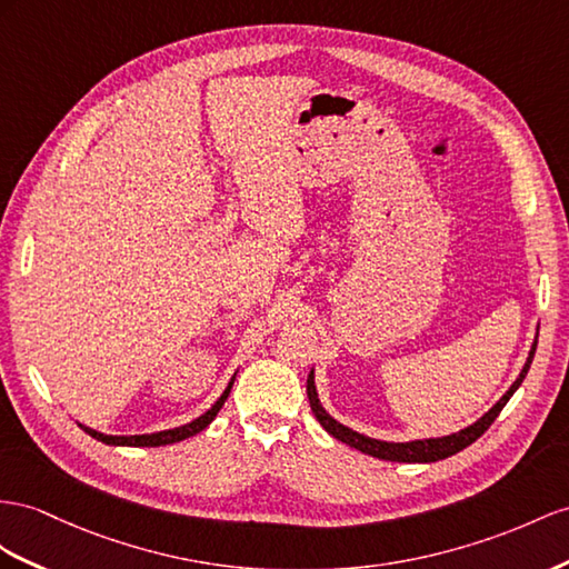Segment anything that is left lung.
Wrapping results in <instances>:
<instances>
[{"mask_svg": "<svg viewBox=\"0 0 569 569\" xmlns=\"http://www.w3.org/2000/svg\"><path fill=\"white\" fill-rule=\"evenodd\" d=\"M536 343H538V333H536L529 358H527V362H523L519 377L512 382V387L505 391L502 399L495 403L488 413L480 416L469 428L451 432V435H442V437H423V440H409V442H387V440H375V437L356 432L353 428L339 423L337 418L327 413V409L322 406V401H319V395H317L315 370H310V375H308V399H310L315 418L319 420V426H322L329 435L337 437L339 442H343L348 447H356L358 451H362V455H370L375 459H385V461H399V463H432V461H440V459L457 455V451L473 445L478 437L492 426V420L500 416L505 403L512 399V395L523 382V377H527L533 353H536Z\"/></svg>", "mask_w": 569, "mask_h": 569, "instance_id": "8db88e82", "label": "left lung"}]
</instances>
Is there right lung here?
Here are the masks:
<instances>
[{
    "label": "right lung",
    "instance_id": "1",
    "mask_svg": "<svg viewBox=\"0 0 569 569\" xmlns=\"http://www.w3.org/2000/svg\"><path fill=\"white\" fill-rule=\"evenodd\" d=\"M236 375H238V372H236ZM236 375L230 377V382H228V387L223 389V395L216 399V403L211 406V409H209L207 413H201L199 418L192 420V423H184V426H180V428H170V430H160V432H149V435H106V432H98V430H93V428H89V426H83V423H79V428H81L83 432H89V435L93 437V440L112 445V447H163V445L182 442V440H187V437H192V435L201 432L203 428H209V423L218 416V411L223 409V403H226V399H228V395H230V389H232V382H236Z\"/></svg>",
    "mask_w": 569,
    "mask_h": 569
}]
</instances>
